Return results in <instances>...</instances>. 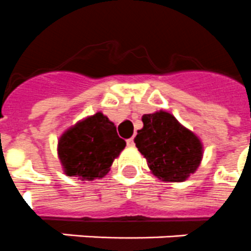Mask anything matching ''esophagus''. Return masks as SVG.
Here are the masks:
<instances>
[{
    "label": "esophagus",
    "mask_w": 251,
    "mask_h": 251,
    "mask_svg": "<svg viewBox=\"0 0 251 251\" xmlns=\"http://www.w3.org/2000/svg\"><path fill=\"white\" fill-rule=\"evenodd\" d=\"M126 144H127V147H130V148H132V147H135V143H134V139L130 138L126 140Z\"/></svg>",
    "instance_id": "1"
}]
</instances>
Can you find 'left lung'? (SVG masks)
<instances>
[{"label":"left lung","mask_w":251,"mask_h":251,"mask_svg":"<svg viewBox=\"0 0 251 251\" xmlns=\"http://www.w3.org/2000/svg\"><path fill=\"white\" fill-rule=\"evenodd\" d=\"M143 129L134 142L154 176L166 182H182L195 174L203 159V143L166 111L143 116Z\"/></svg>","instance_id":"8db88e82"}]
</instances>
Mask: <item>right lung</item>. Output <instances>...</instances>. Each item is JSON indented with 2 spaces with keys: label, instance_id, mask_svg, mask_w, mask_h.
<instances>
[{
  "label": "right lung",
  "instance_id": "obj_1",
  "mask_svg": "<svg viewBox=\"0 0 251 251\" xmlns=\"http://www.w3.org/2000/svg\"><path fill=\"white\" fill-rule=\"evenodd\" d=\"M116 126L102 112L77 121L60 136L57 154L64 174L81 181L104 177L125 148Z\"/></svg>",
  "mask_w": 251,
  "mask_h": 251
}]
</instances>
